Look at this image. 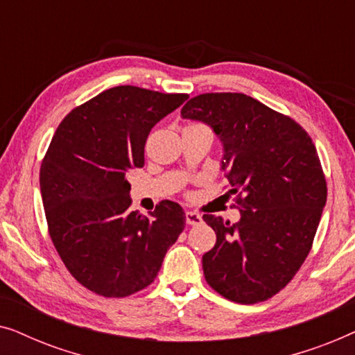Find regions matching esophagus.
I'll use <instances>...</instances> for the list:
<instances>
[{
  "instance_id": "1",
  "label": "esophagus",
  "mask_w": 355,
  "mask_h": 355,
  "mask_svg": "<svg viewBox=\"0 0 355 355\" xmlns=\"http://www.w3.org/2000/svg\"><path fill=\"white\" fill-rule=\"evenodd\" d=\"M202 216L196 211H186V223L189 226H198L202 225Z\"/></svg>"
}]
</instances>
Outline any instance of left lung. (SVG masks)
<instances>
[{
	"mask_svg": "<svg viewBox=\"0 0 355 355\" xmlns=\"http://www.w3.org/2000/svg\"><path fill=\"white\" fill-rule=\"evenodd\" d=\"M210 125L223 145L221 171L237 198L231 225L203 215L216 244L202 257L207 283L237 304L279 293L307 259L327 203V181L309 134L244 94H203L181 110Z\"/></svg>",
	"mask_w": 355,
	"mask_h": 355,
	"instance_id": "1",
	"label": "left lung"
}]
</instances>
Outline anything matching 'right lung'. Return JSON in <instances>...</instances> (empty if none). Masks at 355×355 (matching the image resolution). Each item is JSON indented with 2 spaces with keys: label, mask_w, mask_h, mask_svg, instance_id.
I'll return each instance as SVG.
<instances>
[{
  "label": "right lung",
  "mask_w": 355,
  "mask_h": 355,
  "mask_svg": "<svg viewBox=\"0 0 355 355\" xmlns=\"http://www.w3.org/2000/svg\"><path fill=\"white\" fill-rule=\"evenodd\" d=\"M189 95L132 85L101 92L61 121L40 168L48 230L69 273L92 293L125 297L157 278L186 225L176 202L130 211V169L150 130Z\"/></svg>",
  "instance_id": "obj_1"
}]
</instances>
